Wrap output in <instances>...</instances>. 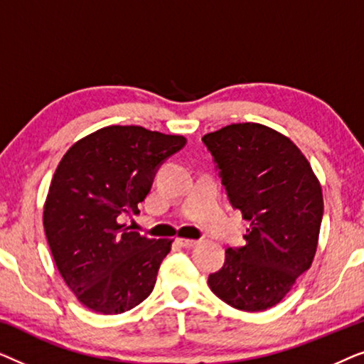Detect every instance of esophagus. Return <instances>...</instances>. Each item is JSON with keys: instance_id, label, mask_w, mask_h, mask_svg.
I'll list each match as a JSON object with an SVG mask.
<instances>
[{"instance_id": "esophagus-1", "label": "esophagus", "mask_w": 364, "mask_h": 364, "mask_svg": "<svg viewBox=\"0 0 364 364\" xmlns=\"http://www.w3.org/2000/svg\"><path fill=\"white\" fill-rule=\"evenodd\" d=\"M176 243H177L178 247H182V248H192V247H196L198 242L197 240H191V238H177Z\"/></svg>"}]
</instances>
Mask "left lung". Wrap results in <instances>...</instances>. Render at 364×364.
Instances as JSON below:
<instances>
[{
  "instance_id": "1",
  "label": "left lung",
  "mask_w": 364,
  "mask_h": 364,
  "mask_svg": "<svg viewBox=\"0 0 364 364\" xmlns=\"http://www.w3.org/2000/svg\"><path fill=\"white\" fill-rule=\"evenodd\" d=\"M202 142L232 207L250 222L247 245L227 248L208 287L237 310L263 311L311 267L323 218L320 182L300 149L262 124H230Z\"/></svg>"
}]
</instances>
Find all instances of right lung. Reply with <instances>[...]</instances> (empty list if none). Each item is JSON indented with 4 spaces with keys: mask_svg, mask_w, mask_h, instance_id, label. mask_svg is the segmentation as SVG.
<instances>
[{
    "mask_svg": "<svg viewBox=\"0 0 364 364\" xmlns=\"http://www.w3.org/2000/svg\"><path fill=\"white\" fill-rule=\"evenodd\" d=\"M186 137L141 126H109L74 144L54 172L44 232L66 285L89 310L117 315L146 300L172 240L131 232L157 168Z\"/></svg>",
    "mask_w": 364,
    "mask_h": 364,
    "instance_id": "1",
    "label": "right lung"
}]
</instances>
